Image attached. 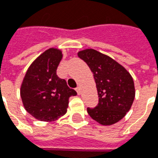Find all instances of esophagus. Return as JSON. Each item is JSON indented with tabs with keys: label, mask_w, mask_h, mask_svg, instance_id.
<instances>
[{
	"label": "esophagus",
	"mask_w": 158,
	"mask_h": 158,
	"mask_svg": "<svg viewBox=\"0 0 158 158\" xmlns=\"http://www.w3.org/2000/svg\"><path fill=\"white\" fill-rule=\"evenodd\" d=\"M76 91H77V92L78 95L81 94V87L80 86H77V88H76Z\"/></svg>",
	"instance_id": "34e87169"
}]
</instances>
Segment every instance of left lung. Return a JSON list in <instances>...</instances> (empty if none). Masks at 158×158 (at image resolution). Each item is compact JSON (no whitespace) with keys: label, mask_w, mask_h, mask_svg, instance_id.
<instances>
[{"label":"left lung","mask_w":158,"mask_h":158,"mask_svg":"<svg viewBox=\"0 0 158 158\" xmlns=\"http://www.w3.org/2000/svg\"><path fill=\"white\" fill-rule=\"evenodd\" d=\"M94 76L98 104L87 107L90 117L102 125H112L123 119L131 108L135 97L133 79L122 65L94 49L77 53Z\"/></svg>","instance_id":"left-lung-1"}]
</instances>
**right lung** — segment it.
I'll return each mask as SVG.
<instances>
[{"label":"right lung","mask_w":158,"mask_h":158,"mask_svg":"<svg viewBox=\"0 0 158 158\" xmlns=\"http://www.w3.org/2000/svg\"><path fill=\"white\" fill-rule=\"evenodd\" d=\"M62 58L60 50L50 48L33 61L25 75L21 97L25 109L35 119L52 122L66 113L69 97L77 92L56 75Z\"/></svg>","instance_id":"right-lung-1"}]
</instances>
